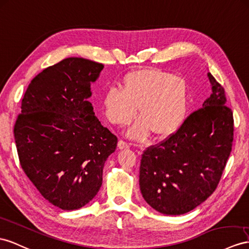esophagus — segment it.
Returning a JSON list of instances; mask_svg holds the SVG:
<instances>
[{"label":"esophagus","mask_w":249,"mask_h":249,"mask_svg":"<svg viewBox=\"0 0 249 249\" xmlns=\"http://www.w3.org/2000/svg\"><path fill=\"white\" fill-rule=\"evenodd\" d=\"M118 148H119V149H121V150H123V149H128V148H129V145L127 144L126 142L122 141V140H121V141H119V142H118Z\"/></svg>","instance_id":"obj_1"}]
</instances>
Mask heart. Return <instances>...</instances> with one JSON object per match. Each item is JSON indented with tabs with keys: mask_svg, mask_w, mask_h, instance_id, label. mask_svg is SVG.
Wrapping results in <instances>:
<instances>
[{
	"mask_svg": "<svg viewBox=\"0 0 249 249\" xmlns=\"http://www.w3.org/2000/svg\"><path fill=\"white\" fill-rule=\"evenodd\" d=\"M121 89L109 88L102 104L110 123L124 126L136 114L138 121L127 131V137L143 141L151 133L165 139L179 130L187 116L188 85L180 76L148 67L127 72Z\"/></svg>",
	"mask_w": 249,
	"mask_h": 249,
	"instance_id": "b5f03b06",
	"label": "heart"
}]
</instances>
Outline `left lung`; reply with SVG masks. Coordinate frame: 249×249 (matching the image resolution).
<instances>
[{"label": "left lung", "instance_id": "8db88e82", "mask_svg": "<svg viewBox=\"0 0 249 249\" xmlns=\"http://www.w3.org/2000/svg\"><path fill=\"white\" fill-rule=\"evenodd\" d=\"M212 94L176 133L146 149L140 166V190L157 212L179 215L199 206L215 190L233 141L232 111L213 74Z\"/></svg>", "mask_w": 249, "mask_h": 249}]
</instances>
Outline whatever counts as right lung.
Masks as SVG:
<instances>
[{
  "instance_id": "right-lung-1",
  "label": "right lung",
  "mask_w": 249,
  "mask_h": 249,
  "mask_svg": "<svg viewBox=\"0 0 249 249\" xmlns=\"http://www.w3.org/2000/svg\"><path fill=\"white\" fill-rule=\"evenodd\" d=\"M104 65L67 58L31 81L15 125L21 166L45 199L75 210L97 196L118 139L94 116L91 84Z\"/></svg>"
}]
</instances>
